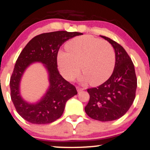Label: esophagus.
Instances as JSON below:
<instances>
[{
	"label": "esophagus",
	"mask_w": 150,
	"mask_h": 150,
	"mask_svg": "<svg viewBox=\"0 0 150 150\" xmlns=\"http://www.w3.org/2000/svg\"><path fill=\"white\" fill-rule=\"evenodd\" d=\"M77 89H78V92H80L81 91H83L84 90V88H80L79 87H77Z\"/></svg>",
	"instance_id": "34e87169"
}]
</instances>
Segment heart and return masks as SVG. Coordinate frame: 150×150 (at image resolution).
I'll return each instance as SVG.
<instances>
[{
	"instance_id": "1",
	"label": "heart",
	"mask_w": 150,
	"mask_h": 150,
	"mask_svg": "<svg viewBox=\"0 0 150 150\" xmlns=\"http://www.w3.org/2000/svg\"><path fill=\"white\" fill-rule=\"evenodd\" d=\"M65 51H59L57 61L61 74L72 81L81 71L82 80L98 85L109 79L115 65V52L110 43L91 35L76 37L65 44Z\"/></svg>"
}]
</instances>
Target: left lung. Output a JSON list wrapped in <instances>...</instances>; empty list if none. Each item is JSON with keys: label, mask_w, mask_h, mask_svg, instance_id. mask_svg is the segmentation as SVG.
Wrapping results in <instances>:
<instances>
[{"label": "left lung", "mask_w": 150, "mask_h": 150, "mask_svg": "<svg viewBox=\"0 0 150 150\" xmlns=\"http://www.w3.org/2000/svg\"><path fill=\"white\" fill-rule=\"evenodd\" d=\"M100 36L113 47L115 65L107 81L87 89L90 98L85 110L93 120L110 122L122 117L130 108L136 95L137 80L134 64L125 49L111 39Z\"/></svg>", "instance_id": "obj_1"}]
</instances>
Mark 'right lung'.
I'll return each mask as SVG.
<instances>
[{
    "instance_id": "add662e5",
    "label": "right lung",
    "mask_w": 150,
    "mask_h": 150,
    "mask_svg": "<svg viewBox=\"0 0 150 150\" xmlns=\"http://www.w3.org/2000/svg\"><path fill=\"white\" fill-rule=\"evenodd\" d=\"M81 33L65 30L46 33L37 35L26 44L20 53L10 79L11 98L18 114L34 124H50L60 117L66 102L78 93L73 85L63 79L57 69V54L65 42ZM43 63L48 71L50 83L42 99L31 104L21 98L19 85L22 75L33 62Z\"/></svg>"
}]
</instances>
